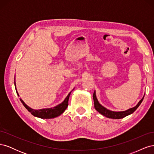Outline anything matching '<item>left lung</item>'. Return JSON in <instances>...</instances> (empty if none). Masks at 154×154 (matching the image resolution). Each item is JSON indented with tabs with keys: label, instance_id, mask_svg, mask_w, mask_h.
<instances>
[{
	"label": "left lung",
	"instance_id": "left-lung-1",
	"mask_svg": "<svg viewBox=\"0 0 154 154\" xmlns=\"http://www.w3.org/2000/svg\"><path fill=\"white\" fill-rule=\"evenodd\" d=\"M144 97H143V98L139 101V103L137 104L136 106H135L133 108L129 109L125 111H121V112H114V111H112L110 110H108L107 109H106L105 107H104L103 106H102L98 100H97L96 96V91L94 92V94H93V100H94V108L95 109L100 112L101 114H102L103 116H105L106 118H112V119H122L123 118L126 116H127L130 114H132L136 110L139 106L141 105V102L143 100V98Z\"/></svg>",
	"mask_w": 154,
	"mask_h": 154
}]
</instances>
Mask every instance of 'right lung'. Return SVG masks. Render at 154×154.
<instances>
[{
  "instance_id": "right-lung-1",
  "label": "right lung",
  "mask_w": 154,
  "mask_h": 154,
  "mask_svg": "<svg viewBox=\"0 0 154 154\" xmlns=\"http://www.w3.org/2000/svg\"><path fill=\"white\" fill-rule=\"evenodd\" d=\"M15 88L17 90L15 82ZM17 91L18 96H19V95H18V94L17 91ZM72 91H71L69 93V94L67 95V96L66 97V99L64 100V101L62 102V103L57 105L54 107H52V108L42 109H38V110L32 109L30 108L29 106H27L21 98H20V100L21 101L23 105L26 107V109L28 110L29 112H31V114L32 115L35 116V117L40 118L42 119H51V118L58 117V116L61 115L63 112L66 110V109L67 108V106H68V101H69V96H70V95H71V93Z\"/></svg>"
}]
</instances>
